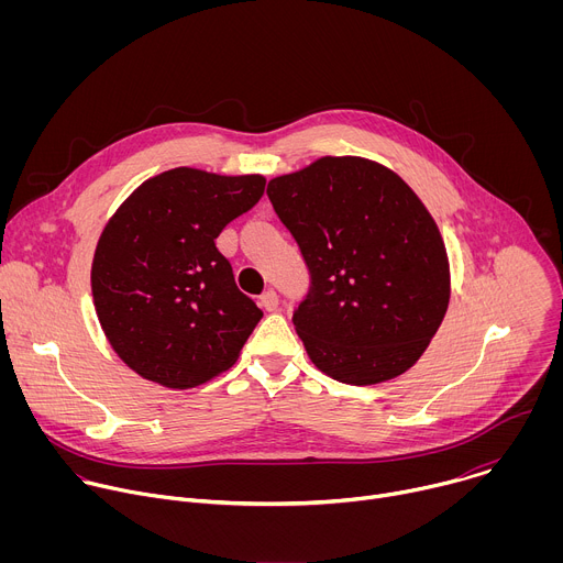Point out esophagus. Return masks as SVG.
I'll return each mask as SVG.
<instances>
[{
	"label": "esophagus",
	"mask_w": 563,
	"mask_h": 563,
	"mask_svg": "<svg viewBox=\"0 0 563 563\" xmlns=\"http://www.w3.org/2000/svg\"><path fill=\"white\" fill-rule=\"evenodd\" d=\"M261 305L267 309V311H276L280 300H278V294L274 289H267L263 296H261Z\"/></svg>",
	"instance_id": "obj_1"
}]
</instances>
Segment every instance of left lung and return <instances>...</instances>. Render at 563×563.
I'll list each match as a JSON object with an SVG mask.
<instances>
[{
  "label": "left lung",
  "instance_id": "1",
  "mask_svg": "<svg viewBox=\"0 0 563 563\" xmlns=\"http://www.w3.org/2000/svg\"><path fill=\"white\" fill-rule=\"evenodd\" d=\"M267 196L311 276L294 311L311 363L347 385L408 372L450 302L445 243L419 196L358 155L318 157Z\"/></svg>",
  "mask_w": 563,
  "mask_h": 563
}]
</instances>
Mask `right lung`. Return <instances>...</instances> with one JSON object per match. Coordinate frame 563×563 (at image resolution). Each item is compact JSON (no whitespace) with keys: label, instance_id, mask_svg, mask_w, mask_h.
<instances>
[{"label":"right lung","instance_id":"add662e5","mask_svg":"<svg viewBox=\"0 0 563 563\" xmlns=\"http://www.w3.org/2000/svg\"><path fill=\"white\" fill-rule=\"evenodd\" d=\"M265 183L178 167L144 180L104 224L93 302L113 352L142 378L187 389L238 361L263 311L235 287L216 238Z\"/></svg>","mask_w":563,"mask_h":563}]
</instances>
